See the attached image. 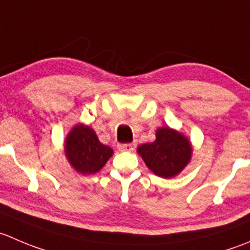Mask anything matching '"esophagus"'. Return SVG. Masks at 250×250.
I'll use <instances>...</instances> for the list:
<instances>
[{"label": "esophagus", "instance_id": "esophagus-1", "mask_svg": "<svg viewBox=\"0 0 250 250\" xmlns=\"http://www.w3.org/2000/svg\"><path fill=\"white\" fill-rule=\"evenodd\" d=\"M137 144L135 143H127V144H120L118 145V149L121 151H133L135 149Z\"/></svg>", "mask_w": 250, "mask_h": 250}]
</instances>
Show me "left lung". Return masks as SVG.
Segmentation results:
<instances>
[{
    "instance_id": "8db88e82",
    "label": "left lung",
    "mask_w": 250,
    "mask_h": 250,
    "mask_svg": "<svg viewBox=\"0 0 250 250\" xmlns=\"http://www.w3.org/2000/svg\"><path fill=\"white\" fill-rule=\"evenodd\" d=\"M138 154L156 176L172 178L189 164L192 145L177 130L162 127L156 130L155 142L138 146Z\"/></svg>"
}]
</instances>
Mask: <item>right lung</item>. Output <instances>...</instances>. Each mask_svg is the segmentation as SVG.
Segmentation results:
<instances>
[{
	"instance_id": "right-lung-1",
	"label": "right lung",
	"mask_w": 250,
	"mask_h": 250,
	"mask_svg": "<svg viewBox=\"0 0 250 250\" xmlns=\"http://www.w3.org/2000/svg\"><path fill=\"white\" fill-rule=\"evenodd\" d=\"M64 152L71 166L83 174H93L100 171L113 150L101 144L94 129L84 125L72 128L64 142Z\"/></svg>"
}]
</instances>
